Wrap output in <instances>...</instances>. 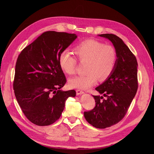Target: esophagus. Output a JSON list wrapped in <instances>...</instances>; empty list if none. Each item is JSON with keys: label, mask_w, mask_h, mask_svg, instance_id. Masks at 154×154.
<instances>
[{"label": "esophagus", "mask_w": 154, "mask_h": 154, "mask_svg": "<svg viewBox=\"0 0 154 154\" xmlns=\"http://www.w3.org/2000/svg\"><path fill=\"white\" fill-rule=\"evenodd\" d=\"M83 93H84V92H83V91H82V90H76V94H77V95L82 94H83Z\"/></svg>", "instance_id": "esophagus-1"}]
</instances>
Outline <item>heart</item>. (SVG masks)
<instances>
[{
  "instance_id": "1",
  "label": "heart",
  "mask_w": 154,
  "mask_h": 154,
  "mask_svg": "<svg viewBox=\"0 0 154 154\" xmlns=\"http://www.w3.org/2000/svg\"><path fill=\"white\" fill-rule=\"evenodd\" d=\"M74 53L78 60L86 65L85 75L76 76L69 80V86L73 88L89 89L97 83L98 79L100 81L106 80L115 68L117 54L110 45H105L94 39H88L77 44L74 48ZM77 63L76 58L68 51L61 52L59 64L66 74H74Z\"/></svg>"
}]
</instances>
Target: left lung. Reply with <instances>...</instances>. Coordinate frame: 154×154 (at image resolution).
I'll use <instances>...</instances> for the list:
<instances>
[{
    "label": "left lung",
    "instance_id": "obj_1",
    "mask_svg": "<svg viewBox=\"0 0 154 154\" xmlns=\"http://www.w3.org/2000/svg\"><path fill=\"white\" fill-rule=\"evenodd\" d=\"M99 36L113 43L117 61L112 75L96 88L103 96H93L96 106L92 110L85 112L84 116L93 127L105 128L121 121L128 111L138 90V63L135 56L120 38L109 33Z\"/></svg>",
    "mask_w": 154,
    "mask_h": 154
}]
</instances>
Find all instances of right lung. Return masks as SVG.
<instances>
[{
    "label": "right lung",
    "instance_id": "add662e5",
    "mask_svg": "<svg viewBox=\"0 0 154 154\" xmlns=\"http://www.w3.org/2000/svg\"><path fill=\"white\" fill-rule=\"evenodd\" d=\"M75 34L48 31L42 33L19 55L13 89L26 118L39 126L58 120L75 90L60 89L66 82L59 64L61 52L77 38Z\"/></svg>",
    "mask_w": 154,
    "mask_h": 154
}]
</instances>
